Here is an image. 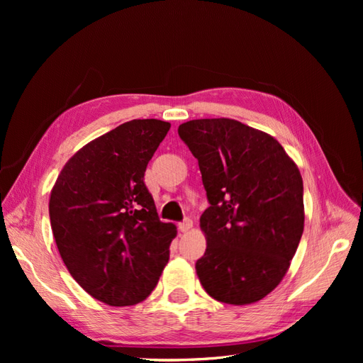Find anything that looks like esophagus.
I'll use <instances>...</instances> for the list:
<instances>
[{"label": "esophagus", "mask_w": 363, "mask_h": 363, "mask_svg": "<svg viewBox=\"0 0 363 363\" xmlns=\"http://www.w3.org/2000/svg\"><path fill=\"white\" fill-rule=\"evenodd\" d=\"M179 228H180V232H183V233L189 232V230L192 228V219H189V218L183 219V221L179 224Z\"/></svg>", "instance_id": "1"}]
</instances>
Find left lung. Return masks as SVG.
<instances>
[{
	"label": "left lung",
	"instance_id": "8db88e82",
	"mask_svg": "<svg viewBox=\"0 0 363 363\" xmlns=\"http://www.w3.org/2000/svg\"><path fill=\"white\" fill-rule=\"evenodd\" d=\"M199 167L208 206L195 269L212 298L242 306L267 296L286 274L304 228L303 179L272 136L228 118L179 127Z\"/></svg>",
	"mask_w": 363,
	"mask_h": 363
}]
</instances>
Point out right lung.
<instances>
[{
  "mask_svg": "<svg viewBox=\"0 0 363 363\" xmlns=\"http://www.w3.org/2000/svg\"><path fill=\"white\" fill-rule=\"evenodd\" d=\"M171 124L133 119L68 160L50 199V221L74 280L108 306H133L156 288L169 259L172 223L159 219L144 182Z\"/></svg>",
  "mask_w": 363,
  "mask_h": 363,
  "instance_id": "add662e5",
  "label": "right lung"
}]
</instances>
